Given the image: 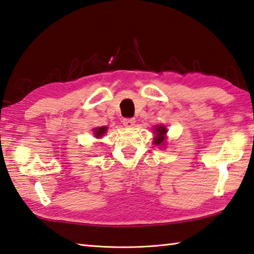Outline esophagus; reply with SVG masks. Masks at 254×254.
<instances>
[{
    "mask_svg": "<svg viewBox=\"0 0 254 254\" xmlns=\"http://www.w3.org/2000/svg\"><path fill=\"white\" fill-rule=\"evenodd\" d=\"M135 123H136V121L133 118H124L123 119L124 126H126V127H132L133 125H135Z\"/></svg>",
    "mask_w": 254,
    "mask_h": 254,
    "instance_id": "esophagus-1",
    "label": "esophagus"
}]
</instances>
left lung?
Wrapping results in <instances>:
<instances>
[{
    "label": "left lung",
    "mask_w": 254,
    "mask_h": 254,
    "mask_svg": "<svg viewBox=\"0 0 254 254\" xmlns=\"http://www.w3.org/2000/svg\"><path fill=\"white\" fill-rule=\"evenodd\" d=\"M166 132H167V128L161 125V126H157L155 128L154 133L156 135V137L154 138V143L158 146H161L165 143L166 140Z\"/></svg>",
    "instance_id": "obj_1"
}]
</instances>
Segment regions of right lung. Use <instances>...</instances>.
Listing matches in <instances>:
<instances>
[{
  "mask_svg": "<svg viewBox=\"0 0 254 254\" xmlns=\"http://www.w3.org/2000/svg\"><path fill=\"white\" fill-rule=\"evenodd\" d=\"M107 131V127H98L94 129V135L96 138H100L104 133H106Z\"/></svg>",
  "mask_w": 254,
  "mask_h": 254,
  "instance_id": "1",
  "label": "right lung"
}]
</instances>
